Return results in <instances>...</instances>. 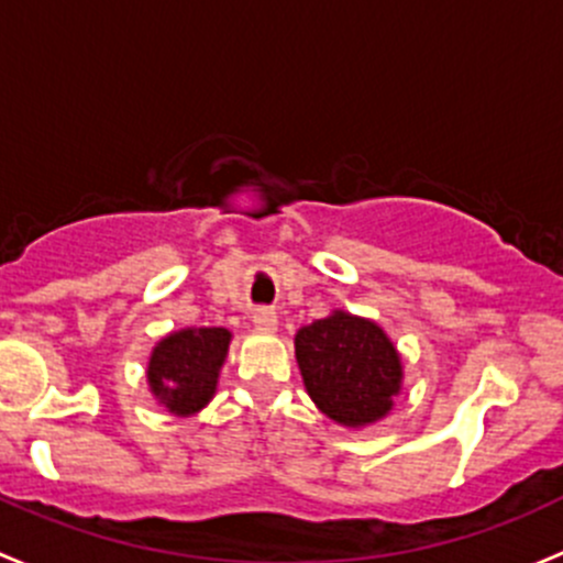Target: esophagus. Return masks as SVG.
I'll return each mask as SVG.
<instances>
[{"mask_svg": "<svg viewBox=\"0 0 563 563\" xmlns=\"http://www.w3.org/2000/svg\"><path fill=\"white\" fill-rule=\"evenodd\" d=\"M252 322H254V328L260 330V333H274L276 324H279L274 309H257V311H254V320Z\"/></svg>", "mask_w": 563, "mask_h": 563, "instance_id": "obj_1", "label": "esophagus"}]
</instances>
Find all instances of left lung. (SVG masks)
Instances as JSON below:
<instances>
[{
  "instance_id": "8db88e82",
  "label": "left lung",
  "mask_w": 563,
  "mask_h": 563,
  "mask_svg": "<svg viewBox=\"0 0 563 563\" xmlns=\"http://www.w3.org/2000/svg\"><path fill=\"white\" fill-rule=\"evenodd\" d=\"M295 361L314 407L352 431L385 420L404 390L401 352L390 335L344 309L295 333Z\"/></svg>"
}]
</instances>
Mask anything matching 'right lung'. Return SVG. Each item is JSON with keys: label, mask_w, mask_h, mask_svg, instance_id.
I'll return each mask as SVG.
<instances>
[{"label": "right lung", "mask_w": 563, "mask_h": 563, "mask_svg": "<svg viewBox=\"0 0 563 563\" xmlns=\"http://www.w3.org/2000/svg\"><path fill=\"white\" fill-rule=\"evenodd\" d=\"M233 333L228 328L170 330L148 355L146 382L154 401L173 417H195L217 396Z\"/></svg>", "instance_id": "right-lung-1"}]
</instances>
